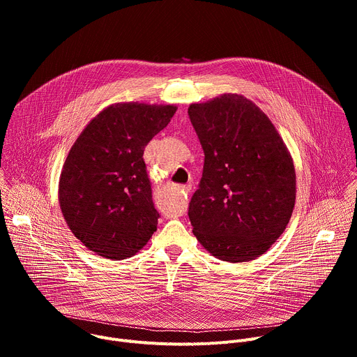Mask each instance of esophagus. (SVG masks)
I'll use <instances>...</instances> for the list:
<instances>
[{
  "label": "esophagus",
  "mask_w": 357,
  "mask_h": 357,
  "mask_svg": "<svg viewBox=\"0 0 357 357\" xmlns=\"http://www.w3.org/2000/svg\"><path fill=\"white\" fill-rule=\"evenodd\" d=\"M179 189H181L182 192H188V190H189V185H186V186H181Z\"/></svg>",
  "instance_id": "34e87169"
}]
</instances>
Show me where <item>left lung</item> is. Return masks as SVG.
Listing matches in <instances>:
<instances>
[{
	"mask_svg": "<svg viewBox=\"0 0 357 357\" xmlns=\"http://www.w3.org/2000/svg\"><path fill=\"white\" fill-rule=\"evenodd\" d=\"M188 114L205 152L189 203L192 231L219 260H256L284 233L295 206L289 151L271 120L241 94L192 103Z\"/></svg>",
	"mask_w": 357,
	"mask_h": 357,
	"instance_id": "obj_1",
	"label": "left lung"
}]
</instances>
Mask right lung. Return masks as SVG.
<instances>
[{
    "instance_id": "1",
    "label": "right lung",
    "mask_w": 357,
    "mask_h": 357,
    "mask_svg": "<svg viewBox=\"0 0 357 357\" xmlns=\"http://www.w3.org/2000/svg\"><path fill=\"white\" fill-rule=\"evenodd\" d=\"M178 107L121 101L83 128L59 178V206L70 231L97 256L124 260L148 243L158 225L144 148Z\"/></svg>"
}]
</instances>
